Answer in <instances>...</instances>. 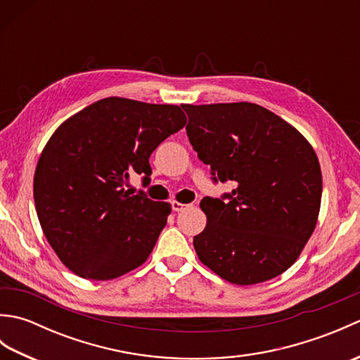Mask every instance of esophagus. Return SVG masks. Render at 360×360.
Listing matches in <instances>:
<instances>
[{
    "label": "esophagus",
    "mask_w": 360,
    "mask_h": 360,
    "mask_svg": "<svg viewBox=\"0 0 360 360\" xmlns=\"http://www.w3.org/2000/svg\"><path fill=\"white\" fill-rule=\"evenodd\" d=\"M190 205L188 204H182V202H178V201H173L172 202V209L174 210V212H182V210H186V209H188Z\"/></svg>",
    "instance_id": "esophagus-1"
}]
</instances>
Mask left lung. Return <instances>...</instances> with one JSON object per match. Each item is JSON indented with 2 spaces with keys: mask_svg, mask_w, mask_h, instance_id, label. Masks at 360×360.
Here are the masks:
<instances>
[{
  "mask_svg": "<svg viewBox=\"0 0 360 360\" xmlns=\"http://www.w3.org/2000/svg\"><path fill=\"white\" fill-rule=\"evenodd\" d=\"M188 141L213 182H233L205 196L207 226L193 238L201 262L233 285H257L283 274L317 224L322 172L309 142L263 106L236 102L181 105Z\"/></svg>",
  "mask_w": 360,
  "mask_h": 360,
  "instance_id": "obj_1",
  "label": "left lung"
}]
</instances>
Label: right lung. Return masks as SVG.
Masks as SVG:
<instances>
[{
  "mask_svg": "<svg viewBox=\"0 0 360 360\" xmlns=\"http://www.w3.org/2000/svg\"><path fill=\"white\" fill-rule=\"evenodd\" d=\"M186 124L176 105L106 97L56 129L38 159L34 200L46 240L68 269L111 280L148 258L170 204L124 186L134 173L148 184L151 153Z\"/></svg>",
  "mask_w": 360,
  "mask_h": 360,
  "instance_id": "add662e5",
  "label": "right lung"
}]
</instances>
